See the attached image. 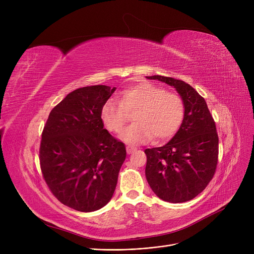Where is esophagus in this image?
I'll use <instances>...</instances> for the list:
<instances>
[{
    "instance_id": "34e87169",
    "label": "esophagus",
    "mask_w": 254,
    "mask_h": 254,
    "mask_svg": "<svg viewBox=\"0 0 254 254\" xmlns=\"http://www.w3.org/2000/svg\"><path fill=\"white\" fill-rule=\"evenodd\" d=\"M136 150H137V148L134 147V146H127V152L128 154H130V153H132V152H135Z\"/></svg>"
}]
</instances>
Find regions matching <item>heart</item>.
Segmentation results:
<instances>
[{"mask_svg":"<svg viewBox=\"0 0 254 254\" xmlns=\"http://www.w3.org/2000/svg\"><path fill=\"white\" fill-rule=\"evenodd\" d=\"M134 113L135 124L123 134L127 143L139 144L153 138L166 140L179 129L185 116V104L175 92L150 82H141L122 92L120 102L107 101L101 110L105 127L120 132L127 122V113Z\"/></svg>","mask_w":254,"mask_h":254,"instance_id":"heart-1","label":"heart"}]
</instances>
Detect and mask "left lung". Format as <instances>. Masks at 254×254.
Segmentation results:
<instances>
[{
	"label": "left lung",
	"instance_id": "left-lung-1",
	"mask_svg": "<svg viewBox=\"0 0 254 254\" xmlns=\"http://www.w3.org/2000/svg\"><path fill=\"white\" fill-rule=\"evenodd\" d=\"M174 86L185 104V116L176 135L162 147L147 148L145 175L163 201L184 203L201 193L215 174L218 135L205 99L182 80L149 76Z\"/></svg>",
	"mask_w": 254,
	"mask_h": 254
}]
</instances>
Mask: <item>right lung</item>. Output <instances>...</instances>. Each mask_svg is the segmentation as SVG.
<instances>
[{"label":"right lung","mask_w":254,"mask_h":254,"mask_svg":"<svg viewBox=\"0 0 254 254\" xmlns=\"http://www.w3.org/2000/svg\"><path fill=\"white\" fill-rule=\"evenodd\" d=\"M116 88L92 85L70 92L49 113L39 159L42 176L59 201L80 212L108 203L127 150L104 128L103 105Z\"/></svg>","instance_id":"add662e5"}]
</instances>
